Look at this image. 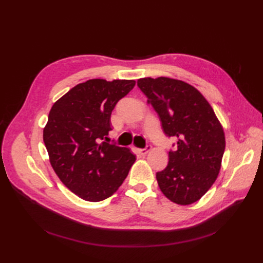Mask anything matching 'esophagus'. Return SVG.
Segmentation results:
<instances>
[{"instance_id":"1","label":"esophagus","mask_w":263,"mask_h":263,"mask_svg":"<svg viewBox=\"0 0 263 263\" xmlns=\"http://www.w3.org/2000/svg\"><path fill=\"white\" fill-rule=\"evenodd\" d=\"M151 150V146H147L146 148H142V149H138V154H140L141 156H146L149 151Z\"/></svg>"}]
</instances>
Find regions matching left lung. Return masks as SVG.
Listing matches in <instances>:
<instances>
[{
	"label": "left lung",
	"mask_w": 263,
	"mask_h": 263,
	"mask_svg": "<svg viewBox=\"0 0 263 263\" xmlns=\"http://www.w3.org/2000/svg\"><path fill=\"white\" fill-rule=\"evenodd\" d=\"M137 84L160 117L166 136L178 139L166 168L157 173L158 185L173 203H195L219 173L226 145L222 126L202 93L184 81L147 77Z\"/></svg>",
	"instance_id": "8db88e82"
}]
</instances>
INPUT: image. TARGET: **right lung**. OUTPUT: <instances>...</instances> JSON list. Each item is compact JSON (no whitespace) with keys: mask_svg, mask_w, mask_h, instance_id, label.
Returning <instances> with one entry per match:
<instances>
[{"mask_svg":"<svg viewBox=\"0 0 263 263\" xmlns=\"http://www.w3.org/2000/svg\"><path fill=\"white\" fill-rule=\"evenodd\" d=\"M135 84L91 79L73 86L50 109L43 134L50 164L63 184L84 201L112 196L136 161L129 148L107 140L112 110Z\"/></svg>","mask_w":263,"mask_h":263,"instance_id":"obj_1","label":"right lung"}]
</instances>
